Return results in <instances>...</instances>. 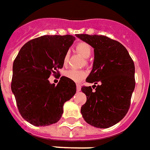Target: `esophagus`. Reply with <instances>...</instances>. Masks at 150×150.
I'll use <instances>...</instances> for the list:
<instances>
[{
    "label": "esophagus",
    "mask_w": 150,
    "mask_h": 150,
    "mask_svg": "<svg viewBox=\"0 0 150 150\" xmlns=\"http://www.w3.org/2000/svg\"><path fill=\"white\" fill-rule=\"evenodd\" d=\"M76 90H77V91H81V86H80V84H77L76 85Z\"/></svg>",
    "instance_id": "1"
}]
</instances>
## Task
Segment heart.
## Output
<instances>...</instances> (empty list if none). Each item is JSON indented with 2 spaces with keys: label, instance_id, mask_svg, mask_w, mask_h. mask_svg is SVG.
<instances>
[{
  "label": "heart",
  "instance_id": "b5f03b06",
  "mask_svg": "<svg viewBox=\"0 0 150 150\" xmlns=\"http://www.w3.org/2000/svg\"><path fill=\"white\" fill-rule=\"evenodd\" d=\"M76 50L83 58H88L89 56L91 55V51H92L91 46L86 42L78 43L77 46H76ZM69 54H67L65 57H64V60H63L64 64H66L67 62ZM64 75L67 78L70 79L73 81L79 82L86 77L87 72L83 71V70H79V69H70L68 71H66L65 73H64Z\"/></svg>",
  "mask_w": 150,
  "mask_h": 150
}]
</instances>
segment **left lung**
I'll return each mask as SVG.
<instances>
[{
  "label": "left lung",
  "instance_id": "left-lung-1",
  "mask_svg": "<svg viewBox=\"0 0 150 150\" xmlns=\"http://www.w3.org/2000/svg\"><path fill=\"white\" fill-rule=\"evenodd\" d=\"M76 37L94 48L92 70L86 81L100 83L95 91L91 86L81 88L87 96L81 107L82 116L91 126L107 129L120 121L129 111L135 88L134 62L117 41L96 34Z\"/></svg>",
  "mask_w": 150,
  "mask_h": 150
}]
</instances>
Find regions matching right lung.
<instances>
[{
    "mask_svg": "<svg viewBox=\"0 0 150 150\" xmlns=\"http://www.w3.org/2000/svg\"><path fill=\"white\" fill-rule=\"evenodd\" d=\"M75 40L72 35H44L29 41L18 52L13 64L11 90L19 112L31 125L58 122L64 103L75 94V83L66 76L57 85L48 79L51 73L59 75Z\"/></svg>",
    "mask_w": 150,
    "mask_h": 150,
    "instance_id": "add662e5",
    "label": "right lung"
}]
</instances>
